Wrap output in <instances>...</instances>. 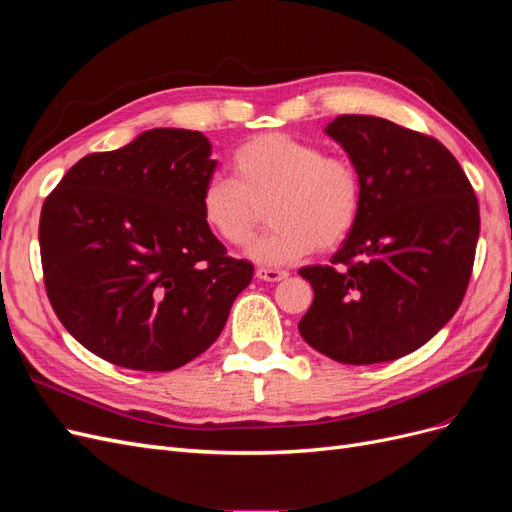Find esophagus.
<instances>
[{
    "label": "esophagus",
    "mask_w": 512,
    "mask_h": 512,
    "mask_svg": "<svg viewBox=\"0 0 512 512\" xmlns=\"http://www.w3.org/2000/svg\"><path fill=\"white\" fill-rule=\"evenodd\" d=\"M256 277H258V280H265V282H280V280H286V277H288V271L260 267V269H256Z\"/></svg>",
    "instance_id": "34e87169"
}]
</instances>
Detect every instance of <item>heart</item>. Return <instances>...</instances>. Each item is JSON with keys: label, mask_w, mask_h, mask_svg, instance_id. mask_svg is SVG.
I'll return each instance as SVG.
<instances>
[{"label": "heart", "mask_w": 512, "mask_h": 512, "mask_svg": "<svg viewBox=\"0 0 512 512\" xmlns=\"http://www.w3.org/2000/svg\"><path fill=\"white\" fill-rule=\"evenodd\" d=\"M235 177L215 175L200 192V215L220 241L243 247L265 222L275 224L252 245L258 262L282 265L316 247L342 245L359 222L363 179L356 164L282 132L258 134L232 156Z\"/></svg>", "instance_id": "1"}]
</instances>
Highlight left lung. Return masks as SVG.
<instances>
[{
  "instance_id": "left-lung-1",
  "label": "left lung",
  "mask_w": 512,
  "mask_h": 512,
  "mask_svg": "<svg viewBox=\"0 0 512 512\" xmlns=\"http://www.w3.org/2000/svg\"><path fill=\"white\" fill-rule=\"evenodd\" d=\"M363 179V207L331 265L299 269L314 303L305 342L348 365L395 361L455 316L474 267L478 200L436 138L371 115L327 126Z\"/></svg>"
}]
</instances>
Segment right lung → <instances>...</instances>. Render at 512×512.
I'll use <instances>...</instances> for the list:
<instances>
[{
  "mask_svg": "<svg viewBox=\"0 0 512 512\" xmlns=\"http://www.w3.org/2000/svg\"><path fill=\"white\" fill-rule=\"evenodd\" d=\"M211 143L194 130H149L89 153L46 196L40 258L46 297L100 359L173 371L220 337L252 262L226 254L200 215Z\"/></svg>",
  "mask_w": 512,
  "mask_h": 512,
  "instance_id": "obj_1",
  "label": "right lung"
}]
</instances>
